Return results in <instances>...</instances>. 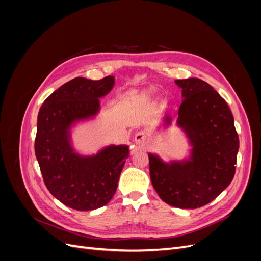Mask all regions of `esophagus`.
<instances>
[{
    "label": "esophagus",
    "instance_id": "esophagus-1",
    "mask_svg": "<svg viewBox=\"0 0 261 261\" xmlns=\"http://www.w3.org/2000/svg\"><path fill=\"white\" fill-rule=\"evenodd\" d=\"M134 141L137 145H145L148 141V134L145 130H139L135 134V137H134Z\"/></svg>",
    "mask_w": 261,
    "mask_h": 261
}]
</instances>
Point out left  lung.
<instances>
[{
    "label": "left lung",
    "instance_id": "1",
    "mask_svg": "<svg viewBox=\"0 0 261 261\" xmlns=\"http://www.w3.org/2000/svg\"><path fill=\"white\" fill-rule=\"evenodd\" d=\"M175 84L183 98L176 125L192 149L186 159L170 162L149 152L150 178L164 202L196 209L211 202L231 184L240 140L230 108L208 83L187 78ZM171 124L172 117L165 113L163 126Z\"/></svg>",
    "mask_w": 261,
    "mask_h": 261
}]
</instances>
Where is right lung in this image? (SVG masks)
Segmentation results:
<instances>
[{"label": "right lung", "instance_id": "add662e5", "mask_svg": "<svg viewBox=\"0 0 261 261\" xmlns=\"http://www.w3.org/2000/svg\"><path fill=\"white\" fill-rule=\"evenodd\" d=\"M114 77H76L46 98L39 110L35 152L44 184L65 206L89 211L103 207L115 194L129 156L127 145H110L97 153L76 152L72 128L100 111V98L112 90Z\"/></svg>", "mask_w": 261, "mask_h": 261}]
</instances>
